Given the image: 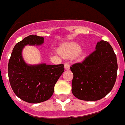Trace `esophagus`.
I'll use <instances>...</instances> for the list:
<instances>
[{"instance_id":"obj_1","label":"esophagus","mask_w":125,"mask_h":125,"mask_svg":"<svg viewBox=\"0 0 125 125\" xmlns=\"http://www.w3.org/2000/svg\"><path fill=\"white\" fill-rule=\"evenodd\" d=\"M64 69L66 70H69L70 69V64L69 63H68V62H66V63H64Z\"/></svg>"}]
</instances>
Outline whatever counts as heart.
<instances>
[{"label":"heart","mask_w":125,"mask_h":125,"mask_svg":"<svg viewBox=\"0 0 125 125\" xmlns=\"http://www.w3.org/2000/svg\"><path fill=\"white\" fill-rule=\"evenodd\" d=\"M81 47L76 42H71L69 44L63 45L60 49V53L61 55L64 56L65 57L71 58L75 56L81 52Z\"/></svg>","instance_id":"heart-1"}]
</instances>
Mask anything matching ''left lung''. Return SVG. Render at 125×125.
I'll list each match as a JSON object with an SVG mask.
<instances>
[{"mask_svg": "<svg viewBox=\"0 0 125 125\" xmlns=\"http://www.w3.org/2000/svg\"><path fill=\"white\" fill-rule=\"evenodd\" d=\"M73 73L72 93L81 100H99L108 94L117 76L116 56L108 42H98L83 62L70 67Z\"/></svg>", "mask_w": 125, "mask_h": 125, "instance_id": "obj_1", "label": "left lung"}]
</instances>
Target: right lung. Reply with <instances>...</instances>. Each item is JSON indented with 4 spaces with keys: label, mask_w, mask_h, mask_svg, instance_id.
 I'll return each mask as SVG.
<instances>
[{
    "label": "right lung",
    "mask_w": 125,
    "mask_h": 125,
    "mask_svg": "<svg viewBox=\"0 0 125 125\" xmlns=\"http://www.w3.org/2000/svg\"><path fill=\"white\" fill-rule=\"evenodd\" d=\"M43 43V37L27 36L16 44L9 61L8 75L12 89L18 98L28 103H40L50 99L56 83L64 71L63 64L31 65L25 62L22 56L25 46Z\"/></svg>",
    "instance_id": "add662e5"
}]
</instances>
